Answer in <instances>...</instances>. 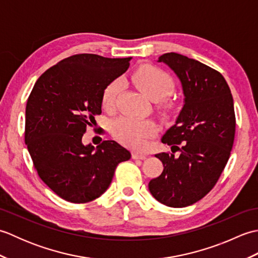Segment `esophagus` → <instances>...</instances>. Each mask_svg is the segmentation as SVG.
Returning a JSON list of instances; mask_svg holds the SVG:
<instances>
[{"label": "esophagus", "mask_w": 258, "mask_h": 258, "mask_svg": "<svg viewBox=\"0 0 258 258\" xmlns=\"http://www.w3.org/2000/svg\"><path fill=\"white\" fill-rule=\"evenodd\" d=\"M132 158H133V160H145L146 155L141 154V153H138V152H134L132 154Z\"/></svg>", "instance_id": "obj_1"}]
</instances>
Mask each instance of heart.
<instances>
[{
	"label": "heart",
	"instance_id": "1",
	"mask_svg": "<svg viewBox=\"0 0 258 258\" xmlns=\"http://www.w3.org/2000/svg\"><path fill=\"white\" fill-rule=\"evenodd\" d=\"M136 87L153 101L160 102L161 111L168 115L172 113L176 104L167 98L174 90V82L171 76L154 65L144 64L132 75ZM120 89L118 81L111 82L106 85L102 94V105L105 109H112L116 103ZM113 135L119 143L133 150L143 151L149 144V140L157 133V126L152 119H140L123 116L115 120L112 126Z\"/></svg>",
	"mask_w": 258,
	"mask_h": 258
}]
</instances>
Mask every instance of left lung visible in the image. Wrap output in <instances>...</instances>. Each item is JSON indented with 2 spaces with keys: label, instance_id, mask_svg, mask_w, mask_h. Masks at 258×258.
Masks as SVG:
<instances>
[{
  "label": "left lung",
  "instance_id": "left-lung-1",
  "mask_svg": "<svg viewBox=\"0 0 258 258\" xmlns=\"http://www.w3.org/2000/svg\"><path fill=\"white\" fill-rule=\"evenodd\" d=\"M158 62L178 76L185 104L162 138L172 153L155 155L164 169L150 180L149 189L164 205L185 207L210 193L226 166L236 127L233 96L224 76L196 59L171 52Z\"/></svg>",
  "mask_w": 258,
  "mask_h": 258
}]
</instances>
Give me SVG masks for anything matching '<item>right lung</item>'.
Masks as SVG:
<instances>
[{
    "label": "right lung",
    "mask_w": 258,
    "mask_h": 258,
    "mask_svg": "<svg viewBox=\"0 0 258 258\" xmlns=\"http://www.w3.org/2000/svg\"><path fill=\"white\" fill-rule=\"evenodd\" d=\"M131 57L75 54L46 70L25 109L24 140L38 176L61 199L83 204L111 184L131 153L115 141L83 145L87 125L102 113L106 85L128 69Z\"/></svg>",
    "instance_id": "right-lung-1"
}]
</instances>
